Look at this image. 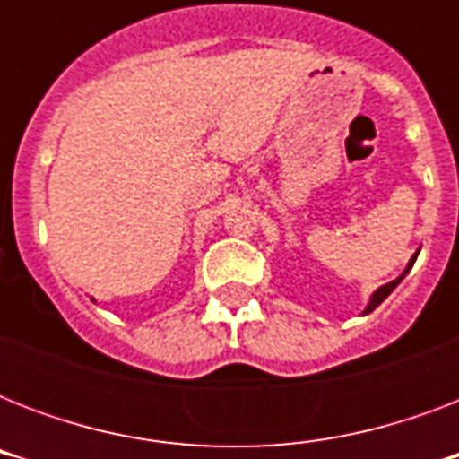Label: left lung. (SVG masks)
<instances>
[{
	"label": "left lung",
	"instance_id": "1",
	"mask_svg": "<svg viewBox=\"0 0 459 459\" xmlns=\"http://www.w3.org/2000/svg\"><path fill=\"white\" fill-rule=\"evenodd\" d=\"M417 255H420V252H417ZM417 255H414V257L410 259V264L405 266V272L400 273L398 279H395V281H391V283H385V286H381V288H378V290H377V293L371 295V300H369V305H367V309H364V314L374 312V309H377V307L381 305V302H384L385 298H388V295L393 293V290H395V286H398L400 281L405 279V273H410V269H412V264H414V259H417Z\"/></svg>",
	"mask_w": 459,
	"mask_h": 459
}]
</instances>
